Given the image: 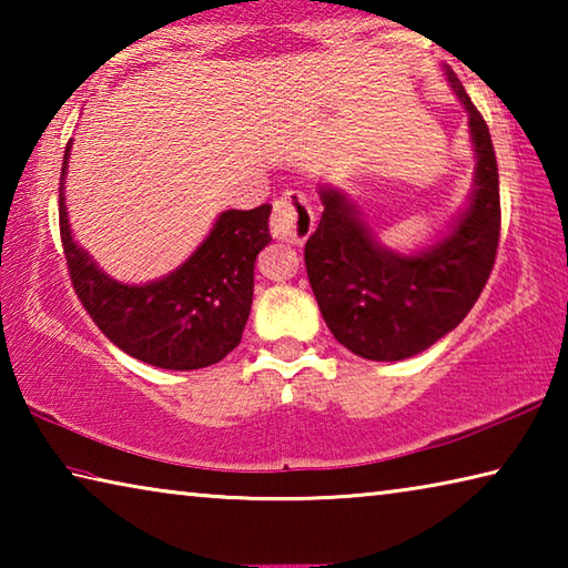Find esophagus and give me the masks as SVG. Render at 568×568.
Listing matches in <instances>:
<instances>
[{
	"mask_svg": "<svg viewBox=\"0 0 568 568\" xmlns=\"http://www.w3.org/2000/svg\"><path fill=\"white\" fill-rule=\"evenodd\" d=\"M271 230L277 240L285 243L303 245L315 230V213L313 205L307 203L305 192L301 190H285L281 197L273 203L271 215Z\"/></svg>",
	"mask_w": 568,
	"mask_h": 568,
	"instance_id": "esophagus-1",
	"label": "esophagus"
}]
</instances>
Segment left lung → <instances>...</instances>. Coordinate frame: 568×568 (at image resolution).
I'll list each match as a JSON object with an SVG mask.
<instances>
[{
    "label": "left lung",
    "instance_id": "left-lung-1",
    "mask_svg": "<svg viewBox=\"0 0 568 568\" xmlns=\"http://www.w3.org/2000/svg\"><path fill=\"white\" fill-rule=\"evenodd\" d=\"M468 110L478 158L474 195L450 233L418 255L376 243L338 190L321 187L323 217L305 243V271L335 341L368 361L426 351L466 318L494 271L501 237L498 165L488 124L446 70Z\"/></svg>",
    "mask_w": 568,
    "mask_h": 568
}]
</instances>
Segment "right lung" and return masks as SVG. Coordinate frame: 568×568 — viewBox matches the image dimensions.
Here are the masks:
<instances>
[{
  "mask_svg": "<svg viewBox=\"0 0 568 568\" xmlns=\"http://www.w3.org/2000/svg\"><path fill=\"white\" fill-rule=\"evenodd\" d=\"M64 148L60 235L72 287L94 325L132 358L168 371L207 368L237 348L253 305L255 257L271 243V205L225 210L178 271L148 285H122L77 247L67 223Z\"/></svg>",
  "mask_w": 568,
  "mask_h": 568,
  "instance_id": "1",
  "label": "right lung"
}]
</instances>
